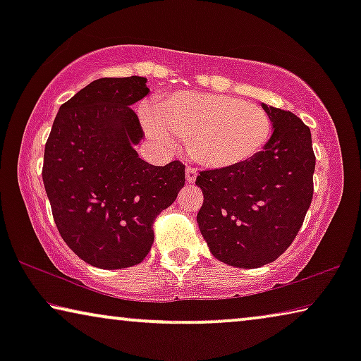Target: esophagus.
Returning <instances> with one entry per match:
<instances>
[{
  "instance_id": "1",
  "label": "esophagus",
  "mask_w": 361,
  "mask_h": 361,
  "mask_svg": "<svg viewBox=\"0 0 361 361\" xmlns=\"http://www.w3.org/2000/svg\"><path fill=\"white\" fill-rule=\"evenodd\" d=\"M195 179H197V171L194 169V167H187V169H185L187 184H194Z\"/></svg>"
}]
</instances>
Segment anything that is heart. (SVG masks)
<instances>
[{
	"instance_id": "1",
	"label": "heart",
	"mask_w": 361,
	"mask_h": 361,
	"mask_svg": "<svg viewBox=\"0 0 361 361\" xmlns=\"http://www.w3.org/2000/svg\"><path fill=\"white\" fill-rule=\"evenodd\" d=\"M147 135L169 149L189 142L199 164L226 169L248 161L269 141L271 118L263 108L226 95L176 93L145 113Z\"/></svg>"
}]
</instances>
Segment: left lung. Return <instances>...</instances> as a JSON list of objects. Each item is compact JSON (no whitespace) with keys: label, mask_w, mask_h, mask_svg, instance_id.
I'll list each match as a JSON object with an SVG mask.
<instances>
[{"label":"left lung","mask_w":361,"mask_h":361,"mask_svg":"<svg viewBox=\"0 0 361 361\" xmlns=\"http://www.w3.org/2000/svg\"><path fill=\"white\" fill-rule=\"evenodd\" d=\"M273 135L248 161L200 171L197 214L212 255L235 268L273 263L299 233L314 195L315 154L310 130L294 113L263 105Z\"/></svg>","instance_id":"left-lung-1"}]
</instances>
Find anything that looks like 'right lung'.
<instances>
[{
	"mask_svg": "<svg viewBox=\"0 0 361 361\" xmlns=\"http://www.w3.org/2000/svg\"><path fill=\"white\" fill-rule=\"evenodd\" d=\"M145 77L98 78L59 108L44 149L42 180L68 248L102 269L140 264L156 216L185 184L180 161L152 166L133 146L145 136L131 105Z\"/></svg>",
	"mask_w": 361,
	"mask_h": 361,
	"instance_id": "right-lung-1",
	"label": "right lung"
}]
</instances>
